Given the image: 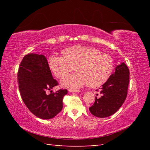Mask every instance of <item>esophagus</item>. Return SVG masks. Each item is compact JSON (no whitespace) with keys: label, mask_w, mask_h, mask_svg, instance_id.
I'll list each match as a JSON object with an SVG mask.
<instances>
[{"label":"esophagus","mask_w":150,"mask_h":150,"mask_svg":"<svg viewBox=\"0 0 150 150\" xmlns=\"http://www.w3.org/2000/svg\"><path fill=\"white\" fill-rule=\"evenodd\" d=\"M69 92L70 93H79L80 91L79 90H75V89H71V88H69Z\"/></svg>","instance_id":"obj_1"}]
</instances>
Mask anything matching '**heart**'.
<instances>
[{"mask_svg": "<svg viewBox=\"0 0 150 150\" xmlns=\"http://www.w3.org/2000/svg\"><path fill=\"white\" fill-rule=\"evenodd\" d=\"M62 55H51L48 59V65L55 77H64L75 67L77 71L61 81L62 87L76 89L85 84L91 88L98 87L113 72L112 58L95 48L77 45L63 50Z\"/></svg>", "mask_w": 150, "mask_h": 150, "instance_id": "obj_1", "label": "heart"}]
</instances>
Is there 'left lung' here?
Segmentation results:
<instances>
[{"label":"left lung","mask_w":150,"mask_h":150,"mask_svg":"<svg viewBox=\"0 0 150 150\" xmlns=\"http://www.w3.org/2000/svg\"><path fill=\"white\" fill-rule=\"evenodd\" d=\"M128 67L123 63L115 67V71L101 86L100 98L95 97L90 112L98 118H106L115 114L126 100L129 84Z\"/></svg>","instance_id":"8db88e82"}]
</instances>
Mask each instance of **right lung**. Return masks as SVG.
<instances>
[{"label":"right lung","instance_id":"1","mask_svg":"<svg viewBox=\"0 0 150 150\" xmlns=\"http://www.w3.org/2000/svg\"><path fill=\"white\" fill-rule=\"evenodd\" d=\"M18 79L21 97L33 115L47 120L55 117L62 110L63 98L67 91L60 89L50 95L45 93L58 83L53 78L44 55H25L20 63Z\"/></svg>","mask_w":150,"mask_h":150}]
</instances>
